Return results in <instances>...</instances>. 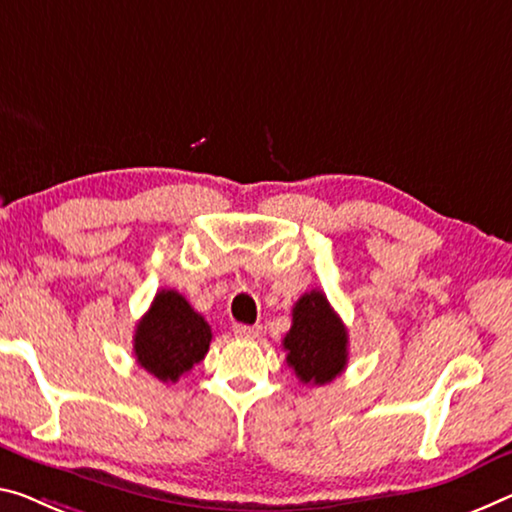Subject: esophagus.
<instances>
[{"instance_id":"34e87169","label":"esophagus","mask_w":512,"mask_h":512,"mask_svg":"<svg viewBox=\"0 0 512 512\" xmlns=\"http://www.w3.org/2000/svg\"><path fill=\"white\" fill-rule=\"evenodd\" d=\"M233 334L245 338V341H254V338L261 336V325H235Z\"/></svg>"}]
</instances>
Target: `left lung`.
I'll return each mask as SVG.
<instances>
[{
  "instance_id": "1",
  "label": "left lung",
  "mask_w": 512,
  "mask_h": 512,
  "mask_svg": "<svg viewBox=\"0 0 512 512\" xmlns=\"http://www.w3.org/2000/svg\"><path fill=\"white\" fill-rule=\"evenodd\" d=\"M286 361L304 384H327L348 364V329L325 293L311 290L293 306V325L283 336Z\"/></svg>"
}]
</instances>
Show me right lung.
Instances as JSON below:
<instances>
[{"mask_svg":"<svg viewBox=\"0 0 512 512\" xmlns=\"http://www.w3.org/2000/svg\"><path fill=\"white\" fill-rule=\"evenodd\" d=\"M212 332L206 318L176 290H160L151 309L137 322L135 350L137 364L162 382H178L206 357Z\"/></svg>","mask_w":512,"mask_h":512,"instance_id":"add662e5","label":"right lung"}]
</instances>
